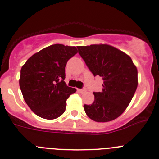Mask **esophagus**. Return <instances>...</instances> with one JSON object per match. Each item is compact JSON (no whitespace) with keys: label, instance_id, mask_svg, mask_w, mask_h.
Masks as SVG:
<instances>
[{"label":"esophagus","instance_id":"obj_1","mask_svg":"<svg viewBox=\"0 0 159 159\" xmlns=\"http://www.w3.org/2000/svg\"><path fill=\"white\" fill-rule=\"evenodd\" d=\"M77 91L79 92H80V93H84L85 91H86V89H85V88L84 89H78Z\"/></svg>","mask_w":159,"mask_h":159}]
</instances>
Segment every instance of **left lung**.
<instances>
[{
  "label": "left lung",
  "mask_w": 159,
  "mask_h": 159,
  "mask_svg": "<svg viewBox=\"0 0 159 159\" xmlns=\"http://www.w3.org/2000/svg\"><path fill=\"white\" fill-rule=\"evenodd\" d=\"M78 52L92 74L103 80L101 92H93L94 101L84 104L92 120H114L127 108L137 87V70L127 54L107 44L77 46Z\"/></svg>",
  "instance_id": "1"
}]
</instances>
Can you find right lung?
<instances>
[{"mask_svg":"<svg viewBox=\"0 0 159 159\" xmlns=\"http://www.w3.org/2000/svg\"><path fill=\"white\" fill-rule=\"evenodd\" d=\"M76 53L75 46L54 44L35 53L22 67L19 86L37 116L55 119L65 113L67 99L76 91L66 85L65 66Z\"/></svg>","mask_w":159,"mask_h":159,"instance_id":"right-lung-1","label":"right lung"}]
</instances>
